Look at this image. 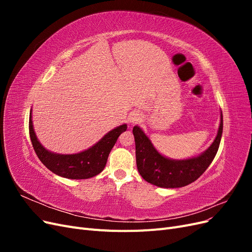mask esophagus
Here are the masks:
<instances>
[{
	"instance_id": "34e87169",
	"label": "esophagus",
	"mask_w": 252,
	"mask_h": 252,
	"mask_svg": "<svg viewBox=\"0 0 252 252\" xmlns=\"http://www.w3.org/2000/svg\"><path fill=\"white\" fill-rule=\"evenodd\" d=\"M143 120V116L141 114V112H138V111H133L130 113V116H129V123L131 124H136L139 123V122H141Z\"/></svg>"
}]
</instances>
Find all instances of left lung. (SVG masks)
<instances>
[{
	"instance_id": "left-lung-1",
	"label": "left lung",
	"mask_w": 252,
	"mask_h": 252,
	"mask_svg": "<svg viewBox=\"0 0 252 252\" xmlns=\"http://www.w3.org/2000/svg\"><path fill=\"white\" fill-rule=\"evenodd\" d=\"M135 141L136 167L141 177L162 188L184 187L199 179L215 158L223 133V114L215 141L201 155L185 159L166 158L156 149L150 139L138 125L132 129Z\"/></svg>"
}]
</instances>
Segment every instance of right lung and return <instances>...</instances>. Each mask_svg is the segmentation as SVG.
<instances>
[{
    "mask_svg": "<svg viewBox=\"0 0 252 252\" xmlns=\"http://www.w3.org/2000/svg\"><path fill=\"white\" fill-rule=\"evenodd\" d=\"M126 124L120 125L86 150L73 155H60L47 150L37 140L33 129L32 110L29 116L30 140L37 158L53 173L71 180L89 179L101 173L107 163L112 147L121 133L126 131Z\"/></svg>",
    "mask_w": 252,
    "mask_h": 252,
    "instance_id": "add662e5",
    "label": "right lung"
}]
</instances>
